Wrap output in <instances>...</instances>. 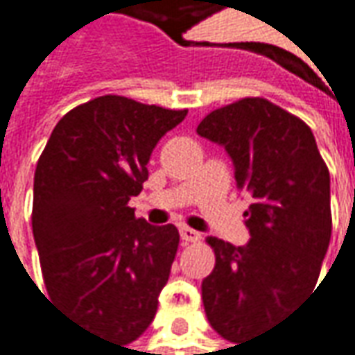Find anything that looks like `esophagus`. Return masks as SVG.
Instances as JSON below:
<instances>
[{
  "label": "esophagus",
  "mask_w": 355,
  "mask_h": 355,
  "mask_svg": "<svg viewBox=\"0 0 355 355\" xmlns=\"http://www.w3.org/2000/svg\"><path fill=\"white\" fill-rule=\"evenodd\" d=\"M178 232H180V239H182V241H198V239H200V234L189 226H180Z\"/></svg>",
  "instance_id": "obj_1"
}]
</instances>
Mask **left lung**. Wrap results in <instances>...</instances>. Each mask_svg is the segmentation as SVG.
Listing matches in <instances>:
<instances>
[{"mask_svg": "<svg viewBox=\"0 0 355 355\" xmlns=\"http://www.w3.org/2000/svg\"><path fill=\"white\" fill-rule=\"evenodd\" d=\"M196 133L224 147L250 241L210 238L214 271L202 281L208 322L230 342L265 334L311 293L330 243V173L311 128L263 98H245L204 117Z\"/></svg>", "mask_w": 355, "mask_h": 355, "instance_id": "obj_1", "label": "left lung"}]
</instances>
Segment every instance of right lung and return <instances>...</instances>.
<instances>
[{
    "instance_id": "obj_1",
    "label": "right lung",
    "mask_w": 355,
    "mask_h": 355,
    "mask_svg": "<svg viewBox=\"0 0 355 355\" xmlns=\"http://www.w3.org/2000/svg\"><path fill=\"white\" fill-rule=\"evenodd\" d=\"M187 110L100 96L53 129L33 184V236L46 291L94 334L119 346L153 322L178 250L173 224L129 208L149 159Z\"/></svg>"
}]
</instances>
